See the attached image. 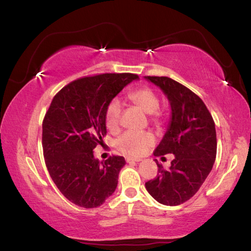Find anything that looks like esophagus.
Listing matches in <instances>:
<instances>
[{
    "instance_id": "34e87169",
    "label": "esophagus",
    "mask_w": 251,
    "mask_h": 251,
    "mask_svg": "<svg viewBox=\"0 0 251 251\" xmlns=\"http://www.w3.org/2000/svg\"><path fill=\"white\" fill-rule=\"evenodd\" d=\"M141 160L140 159H126V162H128V163H130V162H140Z\"/></svg>"
}]
</instances>
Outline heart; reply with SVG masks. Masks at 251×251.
Returning a JSON list of instances; mask_svg holds the SVG:
<instances>
[{"instance_id": "obj_1", "label": "heart", "mask_w": 251, "mask_h": 251, "mask_svg": "<svg viewBox=\"0 0 251 251\" xmlns=\"http://www.w3.org/2000/svg\"><path fill=\"white\" fill-rule=\"evenodd\" d=\"M129 99L138 104L144 112L152 114V121L160 123L161 114L156 111L159 109V97L149 87H140L129 94ZM122 110V101L114 97L109 101L104 111V122L109 130H117L120 125V116ZM155 142L154 135L147 131H126L120 138L117 139L116 147L123 154L128 156H138L143 154Z\"/></svg>"}]
</instances>
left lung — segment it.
I'll use <instances>...</instances> for the list:
<instances>
[{"label":"left lung","instance_id":"1","mask_svg":"<svg viewBox=\"0 0 251 251\" xmlns=\"http://www.w3.org/2000/svg\"><path fill=\"white\" fill-rule=\"evenodd\" d=\"M160 87L171 105V120L154 156L174 154L165 170L156 161L157 175L146 183L147 191L159 203L176 206L196 194L213 169L217 140L215 122L199 96L169 77L146 76Z\"/></svg>","mask_w":251,"mask_h":251}]
</instances>
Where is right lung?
Listing matches in <instances>:
<instances>
[{
  "label": "right lung",
  "mask_w": 251,
  "mask_h": 251,
  "mask_svg": "<svg viewBox=\"0 0 251 251\" xmlns=\"http://www.w3.org/2000/svg\"><path fill=\"white\" fill-rule=\"evenodd\" d=\"M138 79L128 73L79 78L52 98L43 121L44 157L56 186L75 205L98 207L116 191L125 157L113 155L100 162L94 149L107 133L109 101Z\"/></svg>",
  "instance_id": "1"
}]
</instances>
